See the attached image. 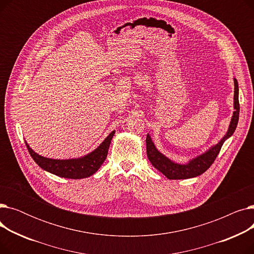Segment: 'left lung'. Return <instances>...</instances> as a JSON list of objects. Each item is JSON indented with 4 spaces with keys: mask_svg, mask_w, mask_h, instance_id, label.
<instances>
[{
    "mask_svg": "<svg viewBox=\"0 0 254 254\" xmlns=\"http://www.w3.org/2000/svg\"><path fill=\"white\" fill-rule=\"evenodd\" d=\"M235 81V96H234V115L232 117V122L229 127L226 135L220 140L218 144H216L214 147H212L204 153L203 155H199L196 158L192 159L188 165H179L173 163L163 155L161 152H158L155 148L154 144L152 143L149 135L146 137V152H147V157L152 164V166L157 169L159 172L168 179H189L192 177H196L198 175L205 173L210 166L214 163L215 158L217 157L224 141L231 137L237 127L239 122V112H240V104H239V86L237 79H234Z\"/></svg>",
    "mask_w": 254,
    "mask_h": 254,
    "instance_id": "8db88e82",
    "label": "left lung"
}]
</instances>
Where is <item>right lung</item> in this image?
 <instances>
[{
  "label": "right lung",
  "instance_id": "right-lung-1",
  "mask_svg": "<svg viewBox=\"0 0 254 254\" xmlns=\"http://www.w3.org/2000/svg\"><path fill=\"white\" fill-rule=\"evenodd\" d=\"M114 134L115 130H113L111 134L104 140V142L99 146V147L91 153L81 158L65 159V161H63V159L60 161V159H51L43 157L34 152L28 144L25 143V145L36 164L39 167H41L43 170L64 178L81 179L95 174L99 170V168L102 166V164L105 162Z\"/></svg>",
  "mask_w": 254,
  "mask_h": 254
}]
</instances>
